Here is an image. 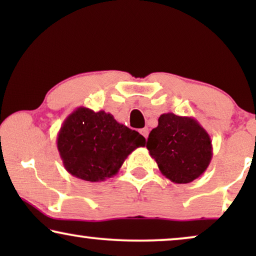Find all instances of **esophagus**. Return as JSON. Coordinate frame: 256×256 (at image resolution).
<instances>
[{"label":"esophagus","mask_w":256,"mask_h":256,"mask_svg":"<svg viewBox=\"0 0 256 256\" xmlns=\"http://www.w3.org/2000/svg\"><path fill=\"white\" fill-rule=\"evenodd\" d=\"M140 132H141V134L144 136V138H148V134H149V132H148V129L146 128H143V129H141V130H140Z\"/></svg>","instance_id":"1"}]
</instances>
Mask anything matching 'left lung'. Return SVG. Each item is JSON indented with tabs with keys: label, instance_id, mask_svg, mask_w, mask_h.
<instances>
[{
	"label": "left lung",
	"instance_id": "left-lung-1",
	"mask_svg": "<svg viewBox=\"0 0 256 256\" xmlns=\"http://www.w3.org/2000/svg\"><path fill=\"white\" fill-rule=\"evenodd\" d=\"M146 148L160 172L177 184L200 177L212 160V141L194 118L162 114L158 126L150 132Z\"/></svg>",
	"mask_w": 256,
	"mask_h": 256
}]
</instances>
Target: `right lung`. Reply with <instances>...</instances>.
I'll list each match as a JSON object with an SVG mask.
<instances>
[{
  "mask_svg": "<svg viewBox=\"0 0 256 256\" xmlns=\"http://www.w3.org/2000/svg\"><path fill=\"white\" fill-rule=\"evenodd\" d=\"M146 138L118 124L104 110L78 107L62 122L57 148L68 174L86 182H102L116 174L127 158Z\"/></svg>",
  "mask_w": 256,
  "mask_h": 256,
  "instance_id": "right-lung-1",
  "label": "right lung"
}]
</instances>
